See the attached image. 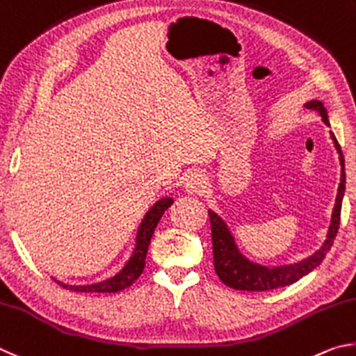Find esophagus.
I'll list each match as a JSON object with an SVG mask.
<instances>
[{
	"label": "esophagus",
	"instance_id": "1",
	"mask_svg": "<svg viewBox=\"0 0 356 356\" xmlns=\"http://www.w3.org/2000/svg\"><path fill=\"white\" fill-rule=\"evenodd\" d=\"M208 188V181L202 172H192L184 181V189L189 194L202 195Z\"/></svg>",
	"mask_w": 356,
	"mask_h": 356
}]
</instances>
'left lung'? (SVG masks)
Here are the masks:
<instances>
[{
    "instance_id": "8db88e82",
    "label": "left lung",
    "mask_w": 356,
    "mask_h": 356,
    "mask_svg": "<svg viewBox=\"0 0 356 356\" xmlns=\"http://www.w3.org/2000/svg\"><path fill=\"white\" fill-rule=\"evenodd\" d=\"M308 109L317 111L322 117V120L330 127L327 109L323 108L322 102L311 99L309 103L305 104ZM332 139L336 149L339 153L341 161V183L338 188V195H336V204L332 214V225L328 228L327 239L323 245L314 254H311L307 259L298 261L294 264L288 266H277V267H266L257 263H252L244 254L239 252L236 245L233 234L229 233L227 223L223 222L214 211H208L211 220V234H213V254H214V269L217 277L222 280V283L238 291H270L283 286H289L296 283L302 277L308 275L311 270H314L319 266L323 258L333 245V241L338 234L339 222H341V207L342 198H344L346 191V170H344V156L341 152V145L336 140L334 134L332 133Z\"/></svg>"
}]
</instances>
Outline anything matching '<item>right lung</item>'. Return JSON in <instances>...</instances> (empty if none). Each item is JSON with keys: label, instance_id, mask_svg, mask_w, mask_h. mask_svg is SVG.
Returning <instances> with one entry per match:
<instances>
[{"label": "right lung", "instance_id": "add662e5", "mask_svg": "<svg viewBox=\"0 0 356 356\" xmlns=\"http://www.w3.org/2000/svg\"><path fill=\"white\" fill-rule=\"evenodd\" d=\"M173 200L170 197L168 198H161L159 202H156L152 208L148 209V213L143 217L139 229H137V238H136V248L128 263L124 264L123 269L117 273V275L111 277L104 282L93 283V284H84V286H76V284H65L58 280L53 278L56 283L62 286L64 289H70L74 292H118L129 288L137 278L140 277L143 272V267H145V258L148 252L149 241H152V236L154 233V228L158 227V222L161 220L162 214L167 208H170Z\"/></svg>", "mask_w": 356, "mask_h": 356}]
</instances>
